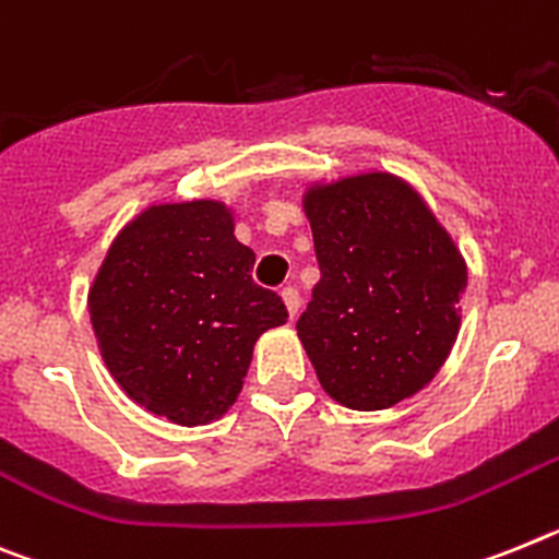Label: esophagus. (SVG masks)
I'll return each mask as SVG.
<instances>
[{"mask_svg": "<svg viewBox=\"0 0 559 559\" xmlns=\"http://www.w3.org/2000/svg\"><path fill=\"white\" fill-rule=\"evenodd\" d=\"M281 300H284V307H286V312H289V318H295L300 309L298 289H295V286H284V289H281Z\"/></svg>", "mask_w": 559, "mask_h": 559, "instance_id": "obj_1", "label": "esophagus"}]
</instances>
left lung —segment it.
<instances>
[{
  "mask_svg": "<svg viewBox=\"0 0 559 559\" xmlns=\"http://www.w3.org/2000/svg\"><path fill=\"white\" fill-rule=\"evenodd\" d=\"M320 281L298 337L320 385L352 411L419 394L461 329L467 261L421 193L391 171L314 179L304 191Z\"/></svg>",
  "mask_w": 559,
  "mask_h": 559,
  "instance_id": "8db88e82",
  "label": "left lung"
}]
</instances>
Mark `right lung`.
Masks as SVG:
<instances>
[{"label": "right lung", "instance_id": "1", "mask_svg": "<svg viewBox=\"0 0 559 559\" xmlns=\"http://www.w3.org/2000/svg\"><path fill=\"white\" fill-rule=\"evenodd\" d=\"M222 199L157 202L126 222L90 284L100 357L129 400L193 427L239 400L252 346L286 323L284 300L252 284L255 252Z\"/></svg>", "mask_w": 559, "mask_h": 559}]
</instances>
